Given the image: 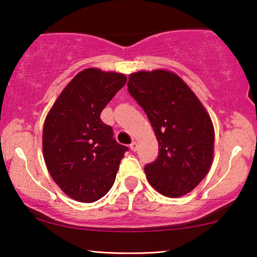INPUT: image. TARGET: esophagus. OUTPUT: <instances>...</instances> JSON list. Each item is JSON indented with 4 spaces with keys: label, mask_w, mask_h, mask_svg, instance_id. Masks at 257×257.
<instances>
[{
    "label": "esophagus",
    "mask_w": 257,
    "mask_h": 257,
    "mask_svg": "<svg viewBox=\"0 0 257 257\" xmlns=\"http://www.w3.org/2000/svg\"><path fill=\"white\" fill-rule=\"evenodd\" d=\"M130 149H131V151H133V152H136V151L138 150V143L132 142L131 145H130Z\"/></svg>",
    "instance_id": "1"
}]
</instances>
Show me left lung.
<instances>
[{"instance_id":"1","label":"left lung","mask_w":257,"mask_h":257,"mask_svg":"<svg viewBox=\"0 0 257 257\" xmlns=\"http://www.w3.org/2000/svg\"><path fill=\"white\" fill-rule=\"evenodd\" d=\"M127 86L147 114L159 144L157 160L145 166L147 180L168 198L187 194L206 177L213 161L214 127L209 114L174 72L131 73Z\"/></svg>"}]
</instances>
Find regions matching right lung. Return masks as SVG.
Returning <instances> with one entry per match:
<instances>
[{
	"mask_svg": "<svg viewBox=\"0 0 257 257\" xmlns=\"http://www.w3.org/2000/svg\"><path fill=\"white\" fill-rule=\"evenodd\" d=\"M126 80L122 73L83 70L65 86L45 118V165L59 188L79 202H94L110 191L128 150L115 142L112 127L100 119Z\"/></svg>",
	"mask_w": 257,
	"mask_h": 257,
	"instance_id": "1",
	"label": "right lung"
}]
</instances>
